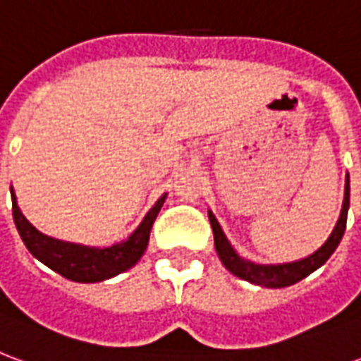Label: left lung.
I'll return each mask as SVG.
<instances>
[{
	"mask_svg": "<svg viewBox=\"0 0 361 361\" xmlns=\"http://www.w3.org/2000/svg\"><path fill=\"white\" fill-rule=\"evenodd\" d=\"M348 207H350V178L346 176V188H344V203H342L341 216L338 222L334 226L333 234L329 235L321 247H319L313 255L302 259V261H295V263H286V265H255L251 261H243L234 247L230 245L226 240V235L222 232V228L214 219V214L209 212V220H211L212 232H214V247L219 251L220 261L224 263L228 271L240 276V279L247 280L251 284H257V286L265 288H284L290 284H295L302 279H305L307 274L319 269L321 265H325V261L334 253L336 245L341 243L344 230H346V216H348Z\"/></svg>",
	"mask_w": 361,
	"mask_h": 361,
	"instance_id": "left-lung-1",
	"label": "left lung"
}]
</instances>
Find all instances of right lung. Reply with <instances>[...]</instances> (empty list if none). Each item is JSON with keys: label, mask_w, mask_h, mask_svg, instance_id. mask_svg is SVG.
<instances>
[{"label": "right lung", "mask_w": 361, "mask_h": 361, "mask_svg": "<svg viewBox=\"0 0 361 361\" xmlns=\"http://www.w3.org/2000/svg\"><path fill=\"white\" fill-rule=\"evenodd\" d=\"M13 199V220L19 230L20 240L25 242L27 250L35 255L44 265H48L51 271L59 272L75 282H100V280L111 279L119 272L127 271L142 257V253L149 245L150 228L157 220L160 207L164 204L166 195L157 201V204L149 211L141 222V226L135 230L133 234L127 238L126 242L111 245V247H85V245H75L66 243L40 234L30 222H28L23 212L17 207L15 193L11 191Z\"/></svg>", "instance_id": "right-lung-1"}]
</instances>
